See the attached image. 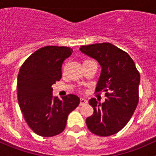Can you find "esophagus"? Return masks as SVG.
Masks as SVG:
<instances>
[{"label":"esophagus","mask_w":156,"mask_h":156,"mask_svg":"<svg viewBox=\"0 0 156 156\" xmlns=\"http://www.w3.org/2000/svg\"><path fill=\"white\" fill-rule=\"evenodd\" d=\"M87 100H86V99L82 98V97L80 99V106H83V105H85L87 104Z\"/></svg>","instance_id":"1"}]
</instances>
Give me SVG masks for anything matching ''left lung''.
<instances>
[{
	"mask_svg": "<svg viewBox=\"0 0 156 156\" xmlns=\"http://www.w3.org/2000/svg\"><path fill=\"white\" fill-rule=\"evenodd\" d=\"M80 50L101 66L96 92L103 91L106 97L103 103L95 98L89 100L94 113L87 118L86 124L94 134L111 136L127 125L136 109L140 75L130 56L112 44L81 46Z\"/></svg>",
	"mask_w": 156,
	"mask_h": 156,
	"instance_id": "8db88e82",
	"label": "left lung"
}]
</instances>
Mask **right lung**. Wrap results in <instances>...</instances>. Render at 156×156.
Masks as SVG:
<instances>
[{"label": "right lung", "instance_id": "add662e5", "mask_svg": "<svg viewBox=\"0 0 156 156\" xmlns=\"http://www.w3.org/2000/svg\"><path fill=\"white\" fill-rule=\"evenodd\" d=\"M67 47L38 49L22 65L17 78L18 102L26 122L37 135L44 137L62 133L67 118L80 103L78 96L59 100L53 97L52 85L62 78L63 61L71 56Z\"/></svg>", "mask_w": 156, "mask_h": 156}]
</instances>
